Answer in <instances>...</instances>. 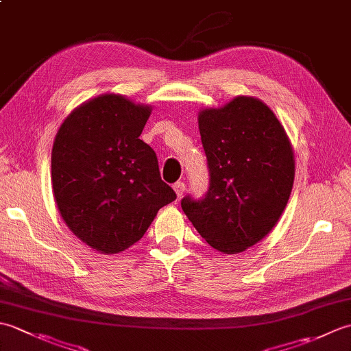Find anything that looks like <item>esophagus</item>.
Listing matches in <instances>:
<instances>
[{
    "label": "esophagus",
    "instance_id": "obj_1",
    "mask_svg": "<svg viewBox=\"0 0 351 351\" xmlns=\"http://www.w3.org/2000/svg\"><path fill=\"white\" fill-rule=\"evenodd\" d=\"M173 190H175V193H176V196L181 197V196L184 195V191H185V184H184L182 181L175 182V184H173Z\"/></svg>",
    "mask_w": 351,
    "mask_h": 351
}]
</instances>
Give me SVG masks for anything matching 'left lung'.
Here are the masks:
<instances>
[{
  "label": "left lung",
  "instance_id": "8db88e82",
  "mask_svg": "<svg viewBox=\"0 0 351 351\" xmlns=\"http://www.w3.org/2000/svg\"><path fill=\"white\" fill-rule=\"evenodd\" d=\"M197 121L210 189L181 206L211 247L234 255L278 225L293 190L294 151L273 110L253 96L200 110Z\"/></svg>",
  "mask_w": 351,
  "mask_h": 351
}]
</instances>
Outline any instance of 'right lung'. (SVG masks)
<instances>
[{
	"instance_id": "obj_1",
	"label": "right lung",
	"mask_w": 351,
	"mask_h": 351,
	"mask_svg": "<svg viewBox=\"0 0 351 351\" xmlns=\"http://www.w3.org/2000/svg\"><path fill=\"white\" fill-rule=\"evenodd\" d=\"M151 113V106L106 93L72 110L57 131L51 181L58 213L99 253L131 247L176 199L154 149L138 138Z\"/></svg>"
}]
</instances>
